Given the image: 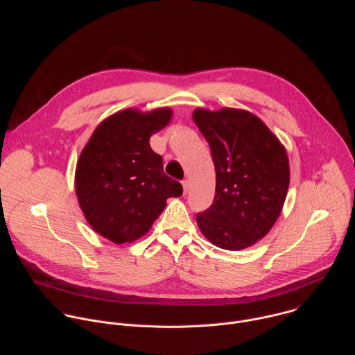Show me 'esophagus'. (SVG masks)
<instances>
[{
  "mask_svg": "<svg viewBox=\"0 0 355 355\" xmlns=\"http://www.w3.org/2000/svg\"><path fill=\"white\" fill-rule=\"evenodd\" d=\"M182 188H184V195L188 193V189H189V182L187 180L182 181Z\"/></svg>",
  "mask_w": 355,
  "mask_h": 355,
  "instance_id": "1",
  "label": "esophagus"
}]
</instances>
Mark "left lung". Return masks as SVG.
<instances>
[{"label": "left lung", "mask_w": 355, "mask_h": 355, "mask_svg": "<svg viewBox=\"0 0 355 355\" xmlns=\"http://www.w3.org/2000/svg\"><path fill=\"white\" fill-rule=\"evenodd\" d=\"M192 119L211 146L216 171L215 199L196 215L212 244L243 250L256 244L281 215L289 187L284 144L254 114L196 108Z\"/></svg>", "instance_id": "1"}]
</instances>
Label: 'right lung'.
Segmentation results:
<instances>
[{
    "mask_svg": "<svg viewBox=\"0 0 355 355\" xmlns=\"http://www.w3.org/2000/svg\"><path fill=\"white\" fill-rule=\"evenodd\" d=\"M171 108L141 112L128 108L101 122L76 167L78 205L95 233L115 244L146 234L182 187L167 177L150 136L166 128Z\"/></svg>",
    "mask_w": 355,
    "mask_h": 355,
    "instance_id": "obj_1",
    "label": "right lung"
}]
</instances>
